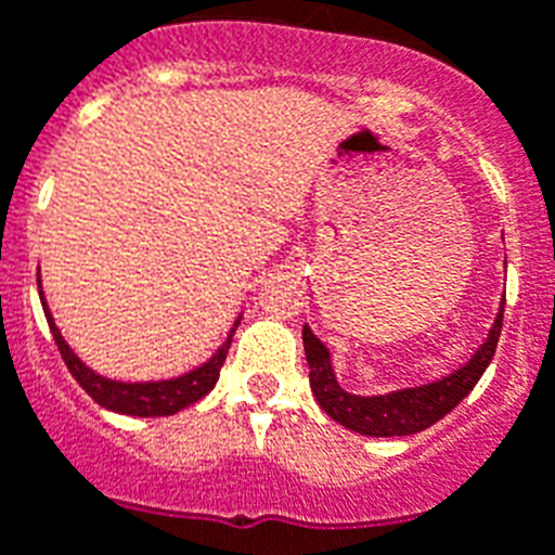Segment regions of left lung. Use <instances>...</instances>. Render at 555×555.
<instances>
[{"label":"left lung","mask_w":555,"mask_h":555,"mask_svg":"<svg viewBox=\"0 0 555 555\" xmlns=\"http://www.w3.org/2000/svg\"><path fill=\"white\" fill-rule=\"evenodd\" d=\"M502 311L505 309H499V318L488 334V340L462 369L437 379V383H428V386L400 388V391L379 393V397H360V393L343 391L337 377H334L328 349L311 334L309 326H304L306 363L311 369V393L334 423L346 425L357 434H365V437H411V434L425 431L434 423H439L442 416L451 414L474 391L485 369L491 365L499 334H502Z\"/></svg>","instance_id":"8db88e82"}]
</instances>
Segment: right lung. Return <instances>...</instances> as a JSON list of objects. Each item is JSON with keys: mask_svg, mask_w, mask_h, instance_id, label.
Wrapping results in <instances>:
<instances>
[{"mask_svg": "<svg viewBox=\"0 0 555 555\" xmlns=\"http://www.w3.org/2000/svg\"><path fill=\"white\" fill-rule=\"evenodd\" d=\"M41 309H44L48 326L50 332H53V340H56L59 351H62L64 365L70 369L76 383H79V386L85 388V391L90 393L99 405L116 411V414H130V416L178 414L181 409H186V405H192V402H198L201 397H206V393L212 391L218 377H221V365L223 360H227L229 346H232V334H235L237 323H241V318H237L232 332H229L227 343H223L221 349L215 351L204 365L186 371V374H181V377L153 379V383H118V379H107L102 377V374H95L93 369H87L79 357L73 354L70 346L64 343L62 332H59L53 318H50L48 304H41Z\"/></svg>", "mask_w": 555, "mask_h": 555, "instance_id": "obj_1", "label": "right lung"}]
</instances>
